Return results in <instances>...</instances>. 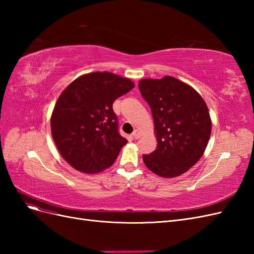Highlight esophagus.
Masks as SVG:
<instances>
[{
    "label": "esophagus",
    "mask_w": 254,
    "mask_h": 254,
    "mask_svg": "<svg viewBox=\"0 0 254 254\" xmlns=\"http://www.w3.org/2000/svg\"><path fill=\"white\" fill-rule=\"evenodd\" d=\"M131 136H132V139H134V140H137V139H139V137L141 136V133H140L139 130H136V129H135L134 131L132 132Z\"/></svg>",
    "instance_id": "34e87169"
}]
</instances>
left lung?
Returning a JSON list of instances; mask_svg holds the SVG:
<instances>
[{"label": "left lung", "mask_w": 254, "mask_h": 254, "mask_svg": "<svg viewBox=\"0 0 254 254\" xmlns=\"http://www.w3.org/2000/svg\"><path fill=\"white\" fill-rule=\"evenodd\" d=\"M155 124L157 148L143 155L148 170L163 178L188 172L203 155L212 122L203 98L188 83L173 76L139 81Z\"/></svg>", "instance_id": "1"}]
</instances>
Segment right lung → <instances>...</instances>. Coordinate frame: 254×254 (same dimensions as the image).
<instances>
[{
    "label": "right lung",
    "instance_id": "obj_1",
    "mask_svg": "<svg viewBox=\"0 0 254 254\" xmlns=\"http://www.w3.org/2000/svg\"><path fill=\"white\" fill-rule=\"evenodd\" d=\"M134 87L110 72L79 76L63 91L51 117L53 140L76 171L97 174L111 166L127 143L118 130L112 105Z\"/></svg>",
    "mask_w": 254,
    "mask_h": 254
}]
</instances>
